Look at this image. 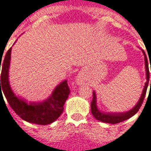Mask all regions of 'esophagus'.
Returning a JSON list of instances; mask_svg holds the SVG:
<instances>
[{
	"instance_id": "34e87169",
	"label": "esophagus",
	"mask_w": 151,
	"mask_h": 151,
	"mask_svg": "<svg viewBox=\"0 0 151 151\" xmlns=\"http://www.w3.org/2000/svg\"><path fill=\"white\" fill-rule=\"evenodd\" d=\"M77 83L78 84H82V78L81 77V76H78V78H77Z\"/></svg>"
}]
</instances>
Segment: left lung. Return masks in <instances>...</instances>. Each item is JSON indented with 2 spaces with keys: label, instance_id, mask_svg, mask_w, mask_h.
Returning a JSON list of instances; mask_svg holds the SVG:
<instances>
[{
  "label": "left lung",
  "instance_id": "left-lung-1",
  "mask_svg": "<svg viewBox=\"0 0 151 151\" xmlns=\"http://www.w3.org/2000/svg\"><path fill=\"white\" fill-rule=\"evenodd\" d=\"M142 52L144 54V58H145V66H146V82L145 84V86L143 88L142 94L140 97V99L137 102L134 108H133L131 110L125 112H112V113H108V112H102L97 108V101H96V94L95 91H93V99L91 101V113L94 116L96 120L104 122V123L109 124H117L122 122L124 120H128L129 118L134 116L135 114L138 111V110L141 108V106L142 104L143 100L145 99L146 94V90L148 87L150 81V71L149 66H148V60L147 57L146 56V53L142 50ZM151 66V65H150ZM151 71V70H150ZM150 87H151V80H150Z\"/></svg>",
  "mask_w": 151,
  "mask_h": 151
}]
</instances>
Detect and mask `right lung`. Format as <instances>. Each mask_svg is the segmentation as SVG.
Returning a JSON list of instances; mask_svg holds the SVG:
<instances>
[{"instance_id":"right-lung-1","label":"right lung","mask_w":151,"mask_h":151,"mask_svg":"<svg viewBox=\"0 0 151 151\" xmlns=\"http://www.w3.org/2000/svg\"><path fill=\"white\" fill-rule=\"evenodd\" d=\"M11 47L8 50L1 65V74L0 80V96L5 95V98L15 113L27 122L37 124H48L54 122L61 115L64 104L69 95V88L67 81L65 80L56 86L52 95L46 100L39 103L27 104L12 91L9 82V69L10 65Z\"/></svg>"}]
</instances>
